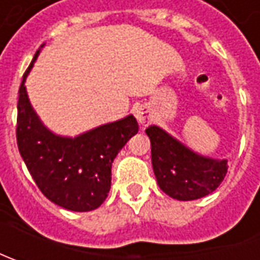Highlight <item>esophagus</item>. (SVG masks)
Returning a JSON list of instances; mask_svg holds the SVG:
<instances>
[{
    "label": "esophagus",
    "mask_w": 260,
    "mask_h": 260,
    "mask_svg": "<svg viewBox=\"0 0 260 260\" xmlns=\"http://www.w3.org/2000/svg\"><path fill=\"white\" fill-rule=\"evenodd\" d=\"M136 118L139 121V124L147 125L152 120V114H150V110L145 107V105H140L137 110H136Z\"/></svg>",
    "instance_id": "esophagus-1"
}]
</instances>
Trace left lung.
Segmentation results:
<instances>
[{
    "instance_id": "left-lung-1",
    "label": "left lung",
    "mask_w": 260,
    "mask_h": 260,
    "mask_svg": "<svg viewBox=\"0 0 260 260\" xmlns=\"http://www.w3.org/2000/svg\"><path fill=\"white\" fill-rule=\"evenodd\" d=\"M152 166L159 188L179 201L214 192L227 174V159L200 155L159 125H149Z\"/></svg>"
}]
</instances>
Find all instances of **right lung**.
<instances>
[{
  "label": "right lung",
  "mask_w": 260,
  "mask_h": 260,
  "mask_svg": "<svg viewBox=\"0 0 260 260\" xmlns=\"http://www.w3.org/2000/svg\"><path fill=\"white\" fill-rule=\"evenodd\" d=\"M23 76L18 91L17 145L30 175L47 200L71 211H91L103 204L111 188L115 156L139 132L133 115L98 125L75 137L56 135L35 111L25 79L42 47Z\"/></svg>",
  "instance_id": "obj_1"
}]
</instances>
